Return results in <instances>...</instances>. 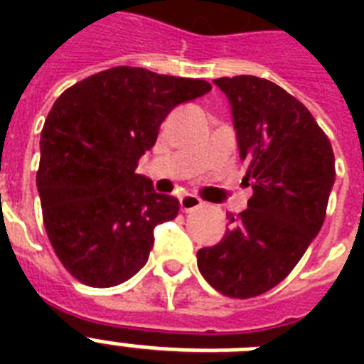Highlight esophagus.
Listing matches in <instances>:
<instances>
[{
	"mask_svg": "<svg viewBox=\"0 0 364 364\" xmlns=\"http://www.w3.org/2000/svg\"><path fill=\"white\" fill-rule=\"evenodd\" d=\"M179 205H181L183 211H194L202 208V200L196 196V194H191V193H185L181 194V198H179Z\"/></svg>",
	"mask_w": 364,
	"mask_h": 364,
	"instance_id": "34e87169",
	"label": "esophagus"
}]
</instances>
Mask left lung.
Wrapping results in <instances>:
<instances>
[{
	"label": "left lung",
	"instance_id": "obj_1",
	"mask_svg": "<svg viewBox=\"0 0 364 364\" xmlns=\"http://www.w3.org/2000/svg\"><path fill=\"white\" fill-rule=\"evenodd\" d=\"M253 188L247 210L228 213L223 240L196 253L198 270L219 293L251 299L283 282L321 230L334 185V153L299 100L253 75L221 77Z\"/></svg>",
	"mask_w": 364,
	"mask_h": 364
}]
</instances>
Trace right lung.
<instances>
[{
  "label": "right lung",
  "instance_id": "right-lung-1",
  "mask_svg": "<svg viewBox=\"0 0 364 364\" xmlns=\"http://www.w3.org/2000/svg\"><path fill=\"white\" fill-rule=\"evenodd\" d=\"M211 90L202 79L119 65L68 88L41 132L37 191L43 223L65 270L90 287H115L141 270L154 227L179 200L136 173L160 124Z\"/></svg>",
  "mask_w": 364,
  "mask_h": 364
}]
</instances>
